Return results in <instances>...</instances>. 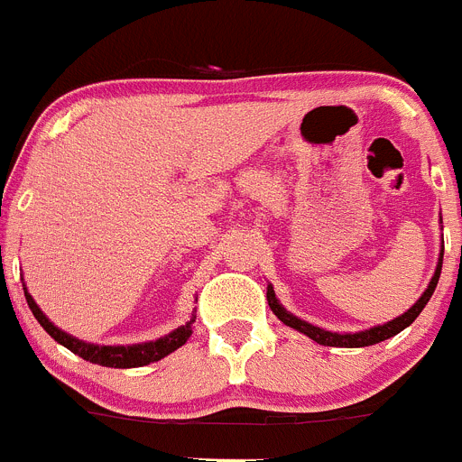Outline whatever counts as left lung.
I'll list each match as a JSON object with an SVG mask.
<instances>
[{
	"instance_id": "obj_1",
	"label": "left lung",
	"mask_w": 462,
	"mask_h": 462,
	"mask_svg": "<svg viewBox=\"0 0 462 462\" xmlns=\"http://www.w3.org/2000/svg\"><path fill=\"white\" fill-rule=\"evenodd\" d=\"M442 249H445V247H442ZM440 270H442V254H440V263H438L436 274H433L431 283H429V288L424 290V294H421L420 300H417V304L412 306V309H408V313H403L402 318H394L393 322L381 324V327L367 328V331H358V333H331V331H324V328L313 327V324H309V322H301L300 318L290 315L288 310H285L283 306L276 301L272 285H267V304H270V309L274 310V315L281 319V322L288 324L290 328H297V331H301L304 336H309L310 340L319 342V345H324V346H349V349H351V346H370V345H376V342H383V340H388V337L397 336L399 331H403V328L411 327V324L415 322L417 315L424 310V306L429 304V300H431L433 290H436V285H438V279H440Z\"/></svg>"
}]
</instances>
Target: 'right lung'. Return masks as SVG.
<instances>
[{"label":"right lung","mask_w":462,"mask_h":462,"mask_svg":"<svg viewBox=\"0 0 462 462\" xmlns=\"http://www.w3.org/2000/svg\"><path fill=\"white\" fill-rule=\"evenodd\" d=\"M26 297V304H29L31 313L33 318L41 322V327L54 337L56 342H60L63 346H68L72 354L81 356L83 360H90L95 365H102V367H120V370H126V367H143L149 365V363H156V360L165 358L168 354H172L174 349H179L181 345H186V340L190 337L192 327L190 324L195 319L186 324V327L177 328L172 331L170 336L165 337H158L153 342H144V345H131V346H102V345H88V342L77 340V337L68 336L65 331H60L59 327L50 322V319L42 315V310L38 309V304L33 301L29 292H24Z\"/></svg>","instance_id":"add662e5"}]
</instances>
